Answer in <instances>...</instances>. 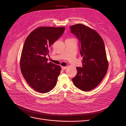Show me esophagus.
I'll use <instances>...</instances> for the list:
<instances>
[{"label":"esophagus","mask_w":126,"mask_h":126,"mask_svg":"<svg viewBox=\"0 0 126 126\" xmlns=\"http://www.w3.org/2000/svg\"><path fill=\"white\" fill-rule=\"evenodd\" d=\"M62 69L63 70H65L67 69V67H64V66H62Z\"/></svg>","instance_id":"esophagus-1"}]
</instances>
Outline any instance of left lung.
Returning a JSON list of instances; mask_svg holds the SVG:
<instances>
[{
	"instance_id": "left-lung-1",
	"label": "left lung",
	"mask_w": 126,
	"mask_h": 126,
	"mask_svg": "<svg viewBox=\"0 0 126 126\" xmlns=\"http://www.w3.org/2000/svg\"><path fill=\"white\" fill-rule=\"evenodd\" d=\"M80 44L82 67H77V74L72 79L74 85L82 91L96 88L105 76L108 68L104 42L94 30L82 24L70 27Z\"/></svg>"
}]
</instances>
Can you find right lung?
Listing matches in <instances>:
<instances>
[{
	"label": "right lung",
	"instance_id": "obj_1",
	"mask_svg": "<svg viewBox=\"0 0 126 126\" xmlns=\"http://www.w3.org/2000/svg\"><path fill=\"white\" fill-rule=\"evenodd\" d=\"M65 28L40 27L30 33L25 41L20 61L21 73L28 84L40 93L56 86L60 73L59 65L48 63L49 48L63 34Z\"/></svg>",
	"mask_w": 126,
	"mask_h": 126
}]
</instances>
